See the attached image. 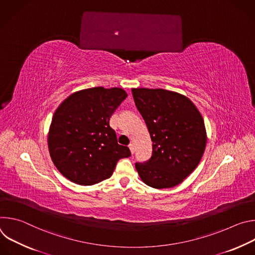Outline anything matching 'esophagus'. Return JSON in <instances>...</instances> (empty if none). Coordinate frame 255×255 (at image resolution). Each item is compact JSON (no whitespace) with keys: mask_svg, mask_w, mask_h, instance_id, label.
Segmentation results:
<instances>
[{"mask_svg":"<svg viewBox=\"0 0 255 255\" xmlns=\"http://www.w3.org/2000/svg\"><path fill=\"white\" fill-rule=\"evenodd\" d=\"M129 148H130L131 153H132V154H134V152H135V146H134V144H133V143H130V144H129Z\"/></svg>","mask_w":255,"mask_h":255,"instance_id":"34e87169","label":"esophagus"}]
</instances>
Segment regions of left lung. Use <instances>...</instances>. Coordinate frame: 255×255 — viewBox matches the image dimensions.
<instances>
[{
    "mask_svg": "<svg viewBox=\"0 0 255 255\" xmlns=\"http://www.w3.org/2000/svg\"><path fill=\"white\" fill-rule=\"evenodd\" d=\"M138 111L152 140V156L135 167L154 189L179 185L200 163L207 134L204 119L186 96L163 89H132Z\"/></svg>",
    "mask_w": 255,
    "mask_h": 255,
    "instance_id": "1",
    "label": "left lung"
}]
</instances>
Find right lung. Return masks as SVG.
<instances>
[{"instance_id": "1", "label": "right lung", "mask_w": 255, "mask_h": 255, "mask_svg": "<svg viewBox=\"0 0 255 255\" xmlns=\"http://www.w3.org/2000/svg\"><path fill=\"white\" fill-rule=\"evenodd\" d=\"M127 93L97 87L76 92L56 109L48 132L50 157L72 183L92 186L110 177L119 159L129 157L109 121Z\"/></svg>"}]
</instances>
